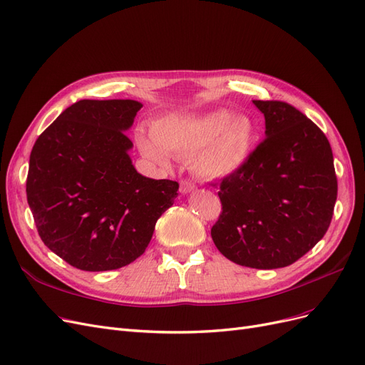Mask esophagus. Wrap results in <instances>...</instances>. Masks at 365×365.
I'll return each instance as SVG.
<instances>
[{"instance_id": "esophagus-1", "label": "esophagus", "mask_w": 365, "mask_h": 365, "mask_svg": "<svg viewBox=\"0 0 365 365\" xmlns=\"http://www.w3.org/2000/svg\"><path fill=\"white\" fill-rule=\"evenodd\" d=\"M196 189V184L195 182H192V181H189V180H182L181 181V187H180V190H181V193H190V192H193Z\"/></svg>"}]
</instances>
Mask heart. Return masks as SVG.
I'll return each instance as SVG.
<instances>
[{
	"label": "heart",
	"mask_w": 365,
	"mask_h": 365,
	"mask_svg": "<svg viewBox=\"0 0 365 365\" xmlns=\"http://www.w3.org/2000/svg\"><path fill=\"white\" fill-rule=\"evenodd\" d=\"M152 137L140 135L138 145L155 163H168V153L190 157L192 169L207 178H220L239 170L250 157L252 125L227 111L204 115H172L157 121Z\"/></svg>",
	"instance_id": "b5f03b06"
}]
</instances>
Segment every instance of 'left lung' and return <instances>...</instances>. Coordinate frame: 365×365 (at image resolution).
<instances>
[{
  "mask_svg": "<svg viewBox=\"0 0 365 365\" xmlns=\"http://www.w3.org/2000/svg\"><path fill=\"white\" fill-rule=\"evenodd\" d=\"M264 115L263 138L219 184L222 204L212 239L242 267H289L323 239L338 181L324 132L292 105L252 101Z\"/></svg>",
  "mask_w": 365,
  "mask_h": 365,
  "instance_id": "8db88e82",
  "label": "left lung"
}]
</instances>
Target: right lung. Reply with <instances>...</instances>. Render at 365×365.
Here are the masks:
<instances>
[{
	"label": "right lung",
	"instance_id": "obj_1",
	"mask_svg": "<svg viewBox=\"0 0 365 365\" xmlns=\"http://www.w3.org/2000/svg\"><path fill=\"white\" fill-rule=\"evenodd\" d=\"M143 105L79 101L42 132L30 153L27 201L38 233L82 271L126 267L148 248L180 184L140 175L126 129Z\"/></svg>",
	"mask_w": 365,
	"mask_h": 365
}]
</instances>
